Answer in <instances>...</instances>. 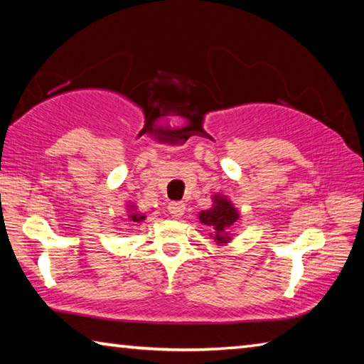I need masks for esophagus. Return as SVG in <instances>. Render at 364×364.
I'll return each instance as SVG.
<instances>
[{
	"label": "esophagus",
	"instance_id": "obj_1",
	"mask_svg": "<svg viewBox=\"0 0 364 364\" xmlns=\"http://www.w3.org/2000/svg\"><path fill=\"white\" fill-rule=\"evenodd\" d=\"M184 208H186V207H184L183 202H170V204H168V212H170V215L173 218L183 217Z\"/></svg>",
	"mask_w": 364,
	"mask_h": 364
}]
</instances>
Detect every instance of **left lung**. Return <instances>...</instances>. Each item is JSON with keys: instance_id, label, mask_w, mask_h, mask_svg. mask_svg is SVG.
Instances as JSON below:
<instances>
[{"instance_id": "1", "label": "left lung", "mask_w": 364, "mask_h": 364, "mask_svg": "<svg viewBox=\"0 0 364 364\" xmlns=\"http://www.w3.org/2000/svg\"><path fill=\"white\" fill-rule=\"evenodd\" d=\"M199 220L202 225L210 228V239L217 245H226L232 239L231 226L241 220V213L234 207L231 199L217 193L212 196V207L199 212Z\"/></svg>"}]
</instances>
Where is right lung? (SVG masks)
I'll list each match as a JSON object with an SVG mask.
<instances>
[{"label": "right lung", "instance_id": "add662e5", "mask_svg": "<svg viewBox=\"0 0 364 364\" xmlns=\"http://www.w3.org/2000/svg\"><path fill=\"white\" fill-rule=\"evenodd\" d=\"M125 210H127V218L125 220H128V221H133V223H143V221L146 220V215L141 213L138 205L132 204V202H128Z\"/></svg>", "mask_w": 364, "mask_h": 364}]
</instances>
